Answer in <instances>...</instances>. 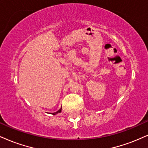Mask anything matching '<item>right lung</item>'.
Here are the masks:
<instances>
[{"label":"right lung","instance_id":"1","mask_svg":"<svg viewBox=\"0 0 148 148\" xmlns=\"http://www.w3.org/2000/svg\"><path fill=\"white\" fill-rule=\"evenodd\" d=\"M61 111H62V108H61L59 110H58L57 112H53V113H52V114H53V115H55V114H58V113H60V112H61Z\"/></svg>","mask_w":148,"mask_h":148}]
</instances>
